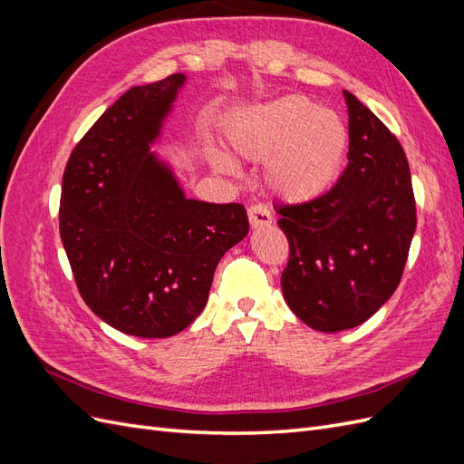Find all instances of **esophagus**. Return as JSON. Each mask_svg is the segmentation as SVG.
I'll use <instances>...</instances> for the list:
<instances>
[{
	"instance_id": "34e87169",
	"label": "esophagus",
	"mask_w": 464,
	"mask_h": 464,
	"mask_svg": "<svg viewBox=\"0 0 464 464\" xmlns=\"http://www.w3.org/2000/svg\"><path fill=\"white\" fill-rule=\"evenodd\" d=\"M247 217H249V224L251 228H263V227H269L273 222V215L271 210L266 208L265 205H251L247 210Z\"/></svg>"
}]
</instances>
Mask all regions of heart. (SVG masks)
<instances>
[{
	"mask_svg": "<svg viewBox=\"0 0 464 464\" xmlns=\"http://www.w3.org/2000/svg\"><path fill=\"white\" fill-rule=\"evenodd\" d=\"M232 150L246 160L265 163V179L276 198L310 201L339 178L348 154V128L333 110H323L302 96L249 108L228 128ZM217 166L232 172L228 159Z\"/></svg>",
	"mask_w": 464,
	"mask_h": 464,
	"instance_id": "obj_1",
	"label": "heart"
}]
</instances>
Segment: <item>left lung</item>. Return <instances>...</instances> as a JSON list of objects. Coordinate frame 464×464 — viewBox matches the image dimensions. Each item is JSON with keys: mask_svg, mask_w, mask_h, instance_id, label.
Returning a JSON list of instances; mask_svg holds the SVG:
<instances>
[{"mask_svg": "<svg viewBox=\"0 0 464 464\" xmlns=\"http://www.w3.org/2000/svg\"><path fill=\"white\" fill-rule=\"evenodd\" d=\"M344 101L350 145L341 179L321 198L276 207L290 244L285 300L323 333L358 327L392 296L416 230L401 143L353 92Z\"/></svg>", "mask_w": 464, "mask_h": 464, "instance_id": "1", "label": "left lung"}]
</instances>
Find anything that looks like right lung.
<instances>
[{"mask_svg": "<svg viewBox=\"0 0 464 464\" xmlns=\"http://www.w3.org/2000/svg\"><path fill=\"white\" fill-rule=\"evenodd\" d=\"M186 75L133 87L65 166L60 234L91 310L125 334L166 339L198 319L217 265L249 232L240 203L188 199L150 145Z\"/></svg>", "mask_w": 464, "mask_h": 464, "instance_id": "obj_1", "label": "right lung"}]
</instances>
